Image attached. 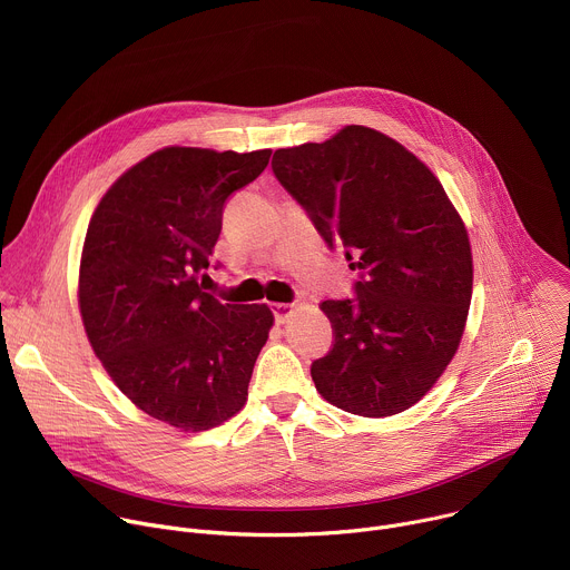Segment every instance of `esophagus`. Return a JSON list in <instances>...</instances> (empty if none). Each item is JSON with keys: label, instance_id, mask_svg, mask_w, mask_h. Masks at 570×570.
<instances>
[{"label": "esophagus", "instance_id": "34e87169", "mask_svg": "<svg viewBox=\"0 0 570 570\" xmlns=\"http://www.w3.org/2000/svg\"><path fill=\"white\" fill-rule=\"evenodd\" d=\"M273 313H275V322H277V324H284V322L291 317V313H293V304L277 302V304H273Z\"/></svg>", "mask_w": 570, "mask_h": 570}]
</instances>
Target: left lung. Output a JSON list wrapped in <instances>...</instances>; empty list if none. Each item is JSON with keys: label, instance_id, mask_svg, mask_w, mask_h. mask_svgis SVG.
Instances as JSON below:
<instances>
[{"label": "left lung", "instance_id": "1", "mask_svg": "<svg viewBox=\"0 0 570 570\" xmlns=\"http://www.w3.org/2000/svg\"><path fill=\"white\" fill-rule=\"evenodd\" d=\"M273 174L358 271L354 297L322 302L336 341L311 363L317 392L363 417L411 409L464 332L473 266L462 218L426 165L365 126L275 150Z\"/></svg>", "mask_w": 570, "mask_h": 570}]
</instances>
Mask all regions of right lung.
I'll return each mask as SVG.
<instances>
[{"mask_svg": "<svg viewBox=\"0 0 570 570\" xmlns=\"http://www.w3.org/2000/svg\"><path fill=\"white\" fill-rule=\"evenodd\" d=\"M271 153L161 148L108 189L86 234L78 302L92 350L137 409L183 431L243 409L273 327L266 304L223 302L200 284L225 200Z\"/></svg>", "mask_w": 570, "mask_h": 570, "instance_id": "1", "label": "right lung"}]
</instances>
